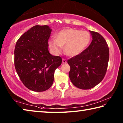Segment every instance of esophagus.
Returning <instances> with one entry per match:
<instances>
[{
	"instance_id": "1",
	"label": "esophagus",
	"mask_w": 123,
	"mask_h": 123,
	"mask_svg": "<svg viewBox=\"0 0 123 123\" xmlns=\"http://www.w3.org/2000/svg\"><path fill=\"white\" fill-rule=\"evenodd\" d=\"M67 63V60L66 59H62V63Z\"/></svg>"
}]
</instances>
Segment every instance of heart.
Segmentation results:
<instances>
[{"label":"heart","instance_id":"heart-1","mask_svg":"<svg viewBox=\"0 0 123 123\" xmlns=\"http://www.w3.org/2000/svg\"><path fill=\"white\" fill-rule=\"evenodd\" d=\"M56 38L48 41V45L51 53L58 55L64 47V51L70 56L79 55L86 49L91 41V35L86 31L78 29H67L60 31Z\"/></svg>","mask_w":123,"mask_h":123}]
</instances>
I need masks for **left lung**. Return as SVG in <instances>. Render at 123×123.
Instances as JSON below:
<instances>
[{
  "label": "left lung",
  "mask_w": 123,
  "mask_h": 123,
  "mask_svg": "<svg viewBox=\"0 0 123 123\" xmlns=\"http://www.w3.org/2000/svg\"><path fill=\"white\" fill-rule=\"evenodd\" d=\"M89 32L92 36L90 45L67 61L70 67V81L82 89H91L103 80L109 60V49L105 39L99 33Z\"/></svg>",
  "instance_id": "1"
}]
</instances>
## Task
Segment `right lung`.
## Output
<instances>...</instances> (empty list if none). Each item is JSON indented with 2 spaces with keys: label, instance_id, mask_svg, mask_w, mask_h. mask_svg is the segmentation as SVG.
I'll return each instance as SVG.
<instances>
[{
  "label": "right lung",
  "instance_id": "right-lung-1",
  "mask_svg": "<svg viewBox=\"0 0 123 123\" xmlns=\"http://www.w3.org/2000/svg\"><path fill=\"white\" fill-rule=\"evenodd\" d=\"M52 29L48 25H35L23 34L14 48V66L24 86L35 92L48 89L53 84L54 73L62 58L48 50Z\"/></svg>",
  "mask_w": 123,
  "mask_h": 123
}]
</instances>
